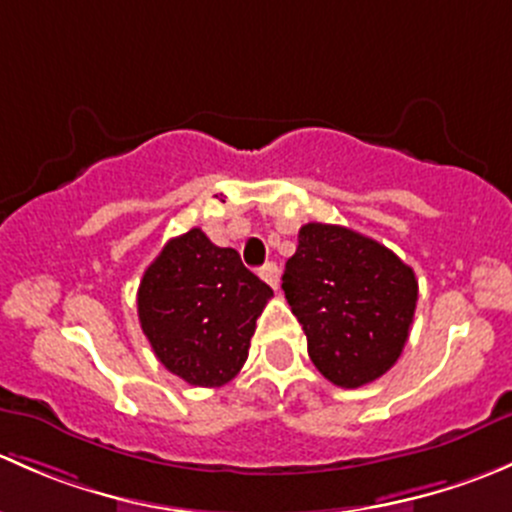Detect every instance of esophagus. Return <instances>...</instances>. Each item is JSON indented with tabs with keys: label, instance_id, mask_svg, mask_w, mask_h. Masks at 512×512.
<instances>
[{
	"label": "esophagus",
	"instance_id": "esophagus-1",
	"mask_svg": "<svg viewBox=\"0 0 512 512\" xmlns=\"http://www.w3.org/2000/svg\"><path fill=\"white\" fill-rule=\"evenodd\" d=\"M258 276H261L263 281L273 288V291H278V266L276 263H266V266L258 271Z\"/></svg>",
	"mask_w": 512,
	"mask_h": 512
}]
</instances>
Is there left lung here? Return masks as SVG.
Returning a JSON list of instances; mask_svg holds the SVG:
<instances>
[{
    "label": "left lung",
    "mask_w": 512,
    "mask_h": 512,
    "mask_svg": "<svg viewBox=\"0 0 512 512\" xmlns=\"http://www.w3.org/2000/svg\"><path fill=\"white\" fill-rule=\"evenodd\" d=\"M283 293L318 372L337 387L357 389L402 355L419 283L402 258L370 236L313 221L300 226Z\"/></svg>",
    "instance_id": "1"
}]
</instances>
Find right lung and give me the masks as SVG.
Returning <instances> with one entry per match:
<instances>
[{
  "label": "right lung",
  "mask_w": 512,
  "mask_h": 512,
  "mask_svg": "<svg viewBox=\"0 0 512 512\" xmlns=\"http://www.w3.org/2000/svg\"><path fill=\"white\" fill-rule=\"evenodd\" d=\"M273 291L202 229L170 239L138 288V318L157 360L194 387L231 382L249 357Z\"/></svg>",
  "instance_id": "obj_1"
}]
</instances>
